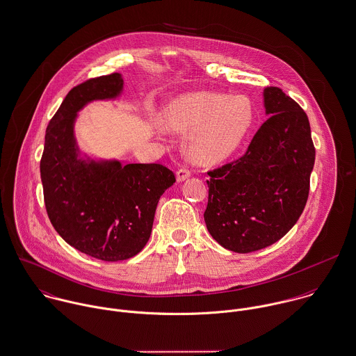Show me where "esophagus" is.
Wrapping results in <instances>:
<instances>
[{
	"mask_svg": "<svg viewBox=\"0 0 356 356\" xmlns=\"http://www.w3.org/2000/svg\"><path fill=\"white\" fill-rule=\"evenodd\" d=\"M191 176V170L188 168H180L176 173V177H177V181H183L186 179H188Z\"/></svg>",
	"mask_w": 356,
	"mask_h": 356,
	"instance_id": "1",
	"label": "esophagus"
}]
</instances>
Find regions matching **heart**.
<instances>
[{
	"label": "heart",
	"instance_id": "b5f03b06",
	"mask_svg": "<svg viewBox=\"0 0 356 356\" xmlns=\"http://www.w3.org/2000/svg\"><path fill=\"white\" fill-rule=\"evenodd\" d=\"M161 124L169 131H188L187 156L201 165H213L243 142L253 124V107L243 96L194 92L173 100L162 111Z\"/></svg>",
	"mask_w": 356,
	"mask_h": 356
}]
</instances>
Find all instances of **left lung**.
Listing matches in <instances>:
<instances>
[{"instance_id":"8db88e82","label":"left lung","mask_w":356,"mask_h":356,"mask_svg":"<svg viewBox=\"0 0 356 356\" xmlns=\"http://www.w3.org/2000/svg\"><path fill=\"white\" fill-rule=\"evenodd\" d=\"M271 117L246 152L209 170L208 231L225 249L250 253L286 235L302 213L315 162L305 111L278 86L264 89Z\"/></svg>"}]
</instances>
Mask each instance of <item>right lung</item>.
<instances>
[{
    "mask_svg": "<svg viewBox=\"0 0 356 356\" xmlns=\"http://www.w3.org/2000/svg\"><path fill=\"white\" fill-rule=\"evenodd\" d=\"M120 72L74 86L45 134L40 162L44 201L58 234L76 250L104 261L127 260L145 246L161 195L175 173L161 163L83 162L76 158L72 124L76 111L122 89Z\"/></svg>",
    "mask_w": 356,
    "mask_h": 356,
    "instance_id": "obj_1",
    "label": "right lung"
}]
</instances>
